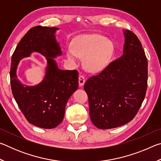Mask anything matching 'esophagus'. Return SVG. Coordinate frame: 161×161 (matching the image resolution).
<instances>
[{
    "label": "esophagus",
    "mask_w": 161,
    "mask_h": 161,
    "mask_svg": "<svg viewBox=\"0 0 161 161\" xmlns=\"http://www.w3.org/2000/svg\"><path fill=\"white\" fill-rule=\"evenodd\" d=\"M84 82H85V77L83 75H80V77H79V85L80 86H82Z\"/></svg>",
    "instance_id": "34e87169"
}]
</instances>
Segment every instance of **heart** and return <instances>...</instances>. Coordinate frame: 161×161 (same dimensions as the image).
Returning a JSON list of instances; mask_svg holds the SVG:
<instances>
[{"label":"heart","instance_id":"obj_1","mask_svg":"<svg viewBox=\"0 0 161 161\" xmlns=\"http://www.w3.org/2000/svg\"><path fill=\"white\" fill-rule=\"evenodd\" d=\"M114 53L112 41L97 34L84 35L79 37L66 47L68 60L77 62L84 58V66L92 72L103 69L109 63Z\"/></svg>","mask_w":161,"mask_h":161}]
</instances>
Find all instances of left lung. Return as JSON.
I'll return each mask as SVG.
<instances>
[{
	"mask_svg": "<svg viewBox=\"0 0 161 161\" xmlns=\"http://www.w3.org/2000/svg\"><path fill=\"white\" fill-rule=\"evenodd\" d=\"M121 58L90 77L84 89L89 97V115L95 126L109 129L134 118L146 96L148 61L135 34L124 30Z\"/></svg>",
	"mask_w": 161,
	"mask_h": 161,
	"instance_id": "8db88e82",
	"label": "left lung"
}]
</instances>
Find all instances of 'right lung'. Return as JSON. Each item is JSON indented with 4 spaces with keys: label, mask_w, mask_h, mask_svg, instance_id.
<instances>
[{
    "label": "right lung",
    "mask_w": 161,
    "mask_h": 161,
    "mask_svg": "<svg viewBox=\"0 0 161 161\" xmlns=\"http://www.w3.org/2000/svg\"><path fill=\"white\" fill-rule=\"evenodd\" d=\"M58 28L36 26L24 35L16 47L11 59L10 84L15 102L30 124L42 129H53L63 120L65 107L78 88V72L62 70L55 59L62 55L57 40ZM37 52L47 60L45 76L41 83L25 86L17 75L21 59Z\"/></svg>",
    "instance_id": "obj_1"
}]
</instances>
